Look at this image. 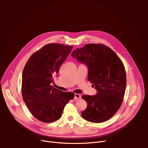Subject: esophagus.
I'll list each match as a JSON object with an SVG mask.
<instances>
[{"mask_svg": "<svg viewBox=\"0 0 148 148\" xmlns=\"http://www.w3.org/2000/svg\"><path fill=\"white\" fill-rule=\"evenodd\" d=\"M81 94H75L74 95V98L75 99H79V98H81Z\"/></svg>", "mask_w": 148, "mask_h": 148, "instance_id": "34e87169", "label": "esophagus"}]
</instances>
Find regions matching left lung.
Wrapping results in <instances>:
<instances>
[{
	"instance_id": "1",
	"label": "left lung",
	"mask_w": 148,
	"mask_h": 148,
	"mask_svg": "<svg viewBox=\"0 0 148 148\" xmlns=\"http://www.w3.org/2000/svg\"><path fill=\"white\" fill-rule=\"evenodd\" d=\"M71 56L88 67V81L97 90L95 95L82 96L87 103L82 117L93 123L108 120L119 109L125 94L126 76L122 61L102 44H87L75 50Z\"/></svg>"
}]
</instances>
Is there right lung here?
Listing matches in <instances>:
<instances>
[{"instance_id":"right-lung-1","label":"right lung","mask_w":148,"mask_h":148,"mask_svg":"<svg viewBox=\"0 0 148 148\" xmlns=\"http://www.w3.org/2000/svg\"><path fill=\"white\" fill-rule=\"evenodd\" d=\"M73 46L58 43L48 44L29 58L22 74V93L24 102L38 121L50 123L62 115L66 105L74 98L71 92L54 88L53 77Z\"/></svg>"}]
</instances>
